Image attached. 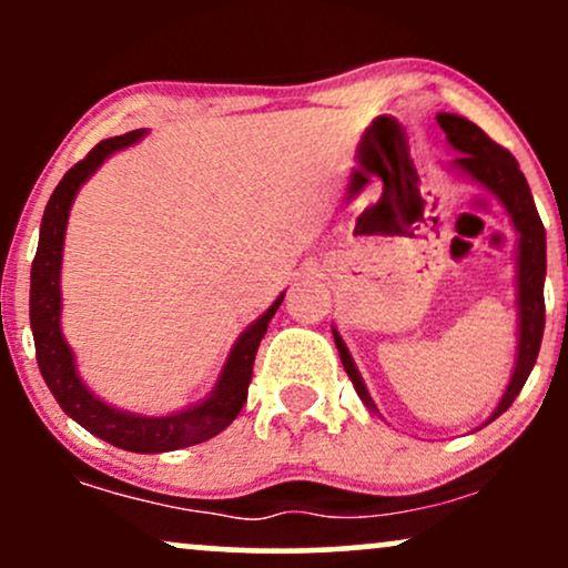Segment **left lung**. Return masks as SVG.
I'll list each match as a JSON object with an SVG mask.
<instances>
[{
    "instance_id": "1",
    "label": "left lung",
    "mask_w": 568,
    "mask_h": 568,
    "mask_svg": "<svg viewBox=\"0 0 568 568\" xmlns=\"http://www.w3.org/2000/svg\"><path fill=\"white\" fill-rule=\"evenodd\" d=\"M438 125L446 133V139L456 152H462L454 160V165L470 179L491 189L497 197L505 202L507 213L513 216L515 230L520 234V258H518V304H520V342H518V361H515L513 379L507 384L505 395H501L494 416L505 414L513 406V400L524 389L526 379H529L534 363H537L539 344H542L545 334V226L539 219L537 205L526 184L524 173H520L518 162L505 146L491 141L475 122L465 120L456 114H438ZM336 349L342 355L344 371L355 384L357 395L366 403L371 410H376L374 400H371L366 384H363L361 374H357L355 363H352L347 347H344L342 336L334 331ZM491 416V419H494Z\"/></svg>"
}]
</instances>
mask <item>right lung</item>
I'll return each instance as SVG.
<instances>
[{
    "mask_svg": "<svg viewBox=\"0 0 568 568\" xmlns=\"http://www.w3.org/2000/svg\"><path fill=\"white\" fill-rule=\"evenodd\" d=\"M143 135V130L114 135V139L101 141L88 152V158L69 168L61 184L50 194L48 207L42 216V230H39V247L31 262V296H29V315L31 331H34L37 363L42 371V379L48 382L50 393L55 395L61 406L74 422L98 435L116 448L139 454H160L175 452L184 446H197V443L213 438L221 429L230 427L240 408L245 406L247 384L253 376V361H256L258 344L266 334L272 315L277 312L283 296L277 298L270 310L258 317L251 328L234 344L230 361H226L224 374L216 384V393L207 397L200 406L181 410L171 416H135L122 414L106 403H101L80 382L74 371V357H71L69 344L61 334V253H63V234H67V219L71 200L77 189L95 173V168L112 152L130 146Z\"/></svg>",
    "mask_w": 568,
    "mask_h": 568,
    "instance_id": "obj_1",
    "label": "right lung"
}]
</instances>
